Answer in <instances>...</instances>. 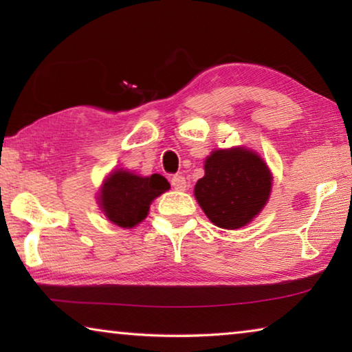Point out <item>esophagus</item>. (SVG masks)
Segmentation results:
<instances>
[{
	"instance_id": "obj_1",
	"label": "esophagus",
	"mask_w": 352,
	"mask_h": 352,
	"mask_svg": "<svg viewBox=\"0 0 352 352\" xmlns=\"http://www.w3.org/2000/svg\"><path fill=\"white\" fill-rule=\"evenodd\" d=\"M170 184H172V188L177 189V190H184V189H186V186H188L186 178H184L183 175H174V177H172L170 178Z\"/></svg>"
}]
</instances>
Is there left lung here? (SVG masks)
I'll use <instances>...</instances> for the list:
<instances>
[{
	"instance_id": "left-lung-1",
	"label": "left lung",
	"mask_w": 352,
	"mask_h": 352,
	"mask_svg": "<svg viewBox=\"0 0 352 352\" xmlns=\"http://www.w3.org/2000/svg\"><path fill=\"white\" fill-rule=\"evenodd\" d=\"M272 190V172L258 153L245 147L212 151L205 162V175L194 195L211 222L237 230L258 216Z\"/></svg>"
}]
</instances>
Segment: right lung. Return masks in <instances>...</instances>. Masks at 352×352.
Listing matches in <instances>:
<instances>
[{
	"instance_id": "obj_1",
	"label": "right lung",
	"mask_w": 352,
	"mask_h": 352,
	"mask_svg": "<svg viewBox=\"0 0 352 352\" xmlns=\"http://www.w3.org/2000/svg\"><path fill=\"white\" fill-rule=\"evenodd\" d=\"M170 188L163 175L141 177L118 169L100 186L99 205L107 219L121 228H133L147 217L153 199Z\"/></svg>"
}]
</instances>
